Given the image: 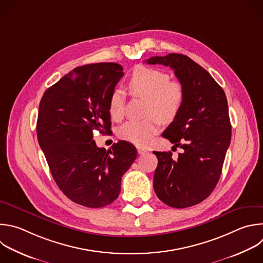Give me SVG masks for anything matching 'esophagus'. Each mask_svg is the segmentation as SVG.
<instances>
[{"mask_svg": "<svg viewBox=\"0 0 263 263\" xmlns=\"http://www.w3.org/2000/svg\"><path fill=\"white\" fill-rule=\"evenodd\" d=\"M147 151L144 148V147H141V146H138L137 147V153L139 154V155H143L144 153H146Z\"/></svg>", "mask_w": 263, "mask_h": 263, "instance_id": "obj_1", "label": "esophagus"}]
</instances>
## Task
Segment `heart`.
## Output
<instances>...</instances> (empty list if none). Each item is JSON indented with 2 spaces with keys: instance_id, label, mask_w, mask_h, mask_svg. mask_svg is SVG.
Instances as JSON below:
<instances>
[{
  "instance_id": "b5f03b06",
  "label": "heart",
  "mask_w": 263,
  "mask_h": 263,
  "mask_svg": "<svg viewBox=\"0 0 263 263\" xmlns=\"http://www.w3.org/2000/svg\"><path fill=\"white\" fill-rule=\"evenodd\" d=\"M131 95L146 100V116L142 121H130L124 124L119 135L124 140L137 145H146L160 129L161 121L171 122L177 118L185 101L184 85L171 80L168 72L146 66H137L128 81ZM125 98L121 90L111 93L108 100V112L112 120L120 121L124 116Z\"/></svg>"
}]
</instances>
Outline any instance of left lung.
Returning <instances> with one entry per match:
<instances>
[{
	"label": "left lung",
	"mask_w": 263,
	"mask_h": 263,
	"mask_svg": "<svg viewBox=\"0 0 263 263\" xmlns=\"http://www.w3.org/2000/svg\"><path fill=\"white\" fill-rule=\"evenodd\" d=\"M145 62L169 66L185 89L182 109L162 133L183 153L173 160L171 152H154L158 158L154 190L171 208L193 206L208 198L218 184L230 144L226 95L212 75L187 55L169 53Z\"/></svg>",
	"instance_id": "obj_1"
}]
</instances>
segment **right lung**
Masks as SVG:
<instances>
[{
    "label": "right lung",
    "instance_id": "right-lung-1",
    "mask_svg": "<svg viewBox=\"0 0 263 263\" xmlns=\"http://www.w3.org/2000/svg\"><path fill=\"white\" fill-rule=\"evenodd\" d=\"M123 75L117 63L77 67L48 87L39 104L37 137L52 178L69 199L86 208L114 202L137 157L130 142L106 151L93 140L95 130H110L108 100Z\"/></svg>",
    "mask_w": 263,
    "mask_h": 263
}]
</instances>
